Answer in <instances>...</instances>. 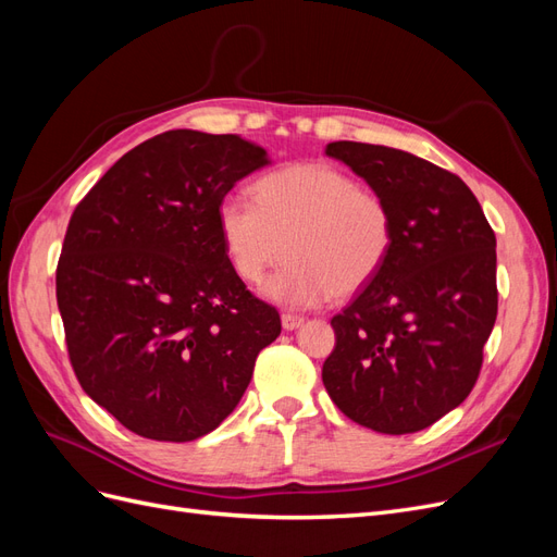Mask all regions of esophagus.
<instances>
[{"label":"esophagus","mask_w":557,"mask_h":557,"mask_svg":"<svg viewBox=\"0 0 557 557\" xmlns=\"http://www.w3.org/2000/svg\"><path fill=\"white\" fill-rule=\"evenodd\" d=\"M281 325H283V330L293 332V330H297V327L305 325V318H301V315H295V313H283V315H281Z\"/></svg>","instance_id":"obj_1"}]
</instances>
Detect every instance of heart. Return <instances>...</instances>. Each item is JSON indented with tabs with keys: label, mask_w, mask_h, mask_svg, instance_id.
Listing matches in <instances>:
<instances>
[{
	"label": "heart",
	"mask_w": 557,
	"mask_h": 557,
	"mask_svg": "<svg viewBox=\"0 0 557 557\" xmlns=\"http://www.w3.org/2000/svg\"><path fill=\"white\" fill-rule=\"evenodd\" d=\"M218 237L232 272L258 283L283 258L288 264L262 295L283 307H318L364 290L395 242L393 211L374 190L320 162H297L256 183V201L225 195L215 209Z\"/></svg>",
	"instance_id": "1"
}]
</instances>
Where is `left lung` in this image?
Here are the masks:
<instances>
[{"instance_id":"left-lung-1","label":"left lung","mask_w":557,"mask_h":557,"mask_svg":"<svg viewBox=\"0 0 557 557\" xmlns=\"http://www.w3.org/2000/svg\"><path fill=\"white\" fill-rule=\"evenodd\" d=\"M393 211L379 276L332 318L323 383L350 420L383 434L425 430L467 399L497 318L495 232L467 183L391 146L332 141Z\"/></svg>"}]
</instances>
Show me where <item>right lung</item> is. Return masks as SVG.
<instances>
[{
	"mask_svg": "<svg viewBox=\"0 0 557 557\" xmlns=\"http://www.w3.org/2000/svg\"><path fill=\"white\" fill-rule=\"evenodd\" d=\"M267 164L239 134L172 129L117 160L72 215L55 276L66 348L83 391L134 434L215 430L281 334L215 225L221 199Z\"/></svg>",
	"mask_w": 557,
	"mask_h": 557,
	"instance_id": "right-lung-1",
	"label": "right lung"
}]
</instances>
